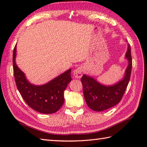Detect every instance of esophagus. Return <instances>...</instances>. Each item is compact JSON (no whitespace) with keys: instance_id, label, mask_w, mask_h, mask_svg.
Wrapping results in <instances>:
<instances>
[{"instance_id":"esophagus-1","label":"esophagus","mask_w":147,"mask_h":147,"mask_svg":"<svg viewBox=\"0 0 147 147\" xmlns=\"http://www.w3.org/2000/svg\"><path fill=\"white\" fill-rule=\"evenodd\" d=\"M73 75L76 78H81L82 76V68L78 67L74 69L73 71Z\"/></svg>"}]
</instances>
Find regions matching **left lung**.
<instances>
[{
  "mask_svg": "<svg viewBox=\"0 0 147 147\" xmlns=\"http://www.w3.org/2000/svg\"><path fill=\"white\" fill-rule=\"evenodd\" d=\"M125 58L128 64L124 77L112 86L103 85L93 77L86 74L82 77L84 98L88 106L93 111L106 110L117 104L122 99L130 80L132 67L130 45H128Z\"/></svg>",
  "mask_w": 147,
  "mask_h": 147,
  "instance_id": "1",
  "label": "left lung"
}]
</instances>
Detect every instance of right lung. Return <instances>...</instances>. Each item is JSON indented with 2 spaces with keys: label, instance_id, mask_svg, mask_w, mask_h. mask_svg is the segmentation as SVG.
I'll list each match as a JSON object with an SVG mask.
<instances>
[{
  "label": "right lung",
  "instance_id": "1",
  "mask_svg": "<svg viewBox=\"0 0 147 147\" xmlns=\"http://www.w3.org/2000/svg\"><path fill=\"white\" fill-rule=\"evenodd\" d=\"M13 53V67L17 88L26 103L39 113L51 114L58 111L64 102V91L72 80L71 69L64 72L44 85H34L26 79L16 62V47Z\"/></svg>",
  "mask_w": 147,
  "mask_h": 147
}]
</instances>
